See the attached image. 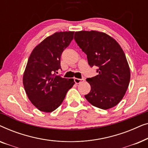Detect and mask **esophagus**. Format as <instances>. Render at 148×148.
Wrapping results in <instances>:
<instances>
[{
    "instance_id": "34e87169",
    "label": "esophagus",
    "mask_w": 148,
    "mask_h": 148,
    "mask_svg": "<svg viewBox=\"0 0 148 148\" xmlns=\"http://www.w3.org/2000/svg\"><path fill=\"white\" fill-rule=\"evenodd\" d=\"M84 81H85V79H77V78H75L74 79V82L76 84H80V83L84 82Z\"/></svg>"
}]
</instances>
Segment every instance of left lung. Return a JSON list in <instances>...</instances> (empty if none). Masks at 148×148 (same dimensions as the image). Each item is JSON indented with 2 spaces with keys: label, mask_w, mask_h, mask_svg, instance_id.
<instances>
[{
  "label": "left lung",
  "mask_w": 148,
  "mask_h": 148,
  "mask_svg": "<svg viewBox=\"0 0 148 148\" xmlns=\"http://www.w3.org/2000/svg\"><path fill=\"white\" fill-rule=\"evenodd\" d=\"M74 39L87 54L90 66H98V75L86 79L91 86L86 100L97 108L107 110L119 104L130 82V69L121 46L108 34L80 31Z\"/></svg>",
  "instance_id": "obj_1"
}]
</instances>
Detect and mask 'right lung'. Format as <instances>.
<instances>
[{
	"label": "right lung",
	"mask_w": 148,
	"mask_h": 148,
	"mask_svg": "<svg viewBox=\"0 0 148 148\" xmlns=\"http://www.w3.org/2000/svg\"><path fill=\"white\" fill-rule=\"evenodd\" d=\"M74 32H56L36 46L30 54L23 73L26 94L38 110L51 112L65 98L75 84L73 79L56 75L60 56L73 39Z\"/></svg>",
	"instance_id": "right-lung-1"
}]
</instances>
